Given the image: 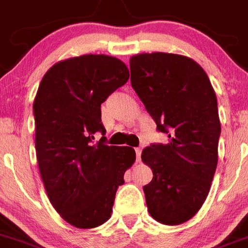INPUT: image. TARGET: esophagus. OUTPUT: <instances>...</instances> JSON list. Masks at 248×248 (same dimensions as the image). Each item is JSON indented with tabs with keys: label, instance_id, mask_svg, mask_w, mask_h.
Returning <instances> with one entry per match:
<instances>
[{
	"label": "esophagus",
	"instance_id": "obj_1",
	"mask_svg": "<svg viewBox=\"0 0 248 248\" xmlns=\"http://www.w3.org/2000/svg\"><path fill=\"white\" fill-rule=\"evenodd\" d=\"M140 148H136V159H137V162H140Z\"/></svg>",
	"mask_w": 248,
	"mask_h": 248
}]
</instances>
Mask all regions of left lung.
Segmentation results:
<instances>
[{"instance_id":"obj_1","label":"left lung","mask_w":248,"mask_h":248,"mask_svg":"<svg viewBox=\"0 0 248 248\" xmlns=\"http://www.w3.org/2000/svg\"><path fill=\"white\" fill-rule=\"evenodd\" d=\"M131 85L167 144L142 152L153 179L143 186L148 213L160 224L188 221L204 204L217 166L221 124L210 80L193 59L142 53L129 59Z\"/></svg>"}]
</instances>
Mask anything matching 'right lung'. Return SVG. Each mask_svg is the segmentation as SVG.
I'll list each match as a JSON object with an SVG mask.
<instances>
[{
	"mask_svg": "<svg viewBox=\"0 0 248 248\" xmlns=\"http://www.w3.org/2000/svg\"><path fill=\"white\" fill-rule=\"evenodd\" d=\"M129 78L115 57L86 54L55 63L35 95V153L46 195L57 213L78 229L111 217L116 191L136 160L131 147L93 144L101 104Z\"/></svg>",
	"mask_w": 248,
	"mask_h": 248,
	"instance_id": "add662e5",
	"label": "right lung"
}]
</instances>
